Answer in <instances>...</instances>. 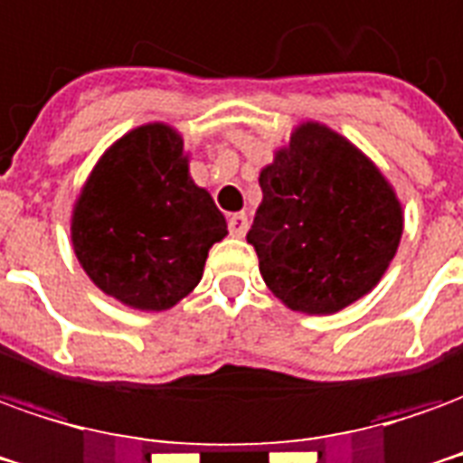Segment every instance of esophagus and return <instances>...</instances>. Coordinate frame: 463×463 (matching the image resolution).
<instances>
[{
	"instance_id": "34e87169",
	"label": "esophagus",
	"mask_w": 463,
	"mask_h": 463,
	"mask_svg": "<svg viewBox=\"0 0 463 463\" xmlns=\"http://www.w3.org/2000/svg\"><path fill=\"white\" fill-rule=\"evenodd\" d=\"M228 231L235 238H242L245 231H248V215L245 213H232L231 218H228Z\"/></svg>"
}]
</instances>
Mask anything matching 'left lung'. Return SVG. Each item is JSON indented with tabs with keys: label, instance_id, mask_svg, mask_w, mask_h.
Listing matches in <instances>:
<instances>
[{
	"label": "left lung",
	"instance_id": "obj_1",
	"mask_svg": "<svg viewBox=\"0 0 463 463\" xmlns=\"http://www.w3.org/2000/svg\"><path fill=\"white\" fill-rule=\"evenodd\" d=\"M248 231L265 286L288 308L326 316L364 298L396 255L403 215L393 187L338 132L306 122L260 173Z\"/></svg>",
	"mask_w": 463,
	"mask_h": 463
}]
</instances>
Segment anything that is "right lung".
<instances>
[{"label":"right lung","instance_id":"add662e5","mask_svg":"<svg viewBox=\"0 0 463 463\" xmlns=\"http://www.w3.org/2000/svg\"><path fill=\"white\" fill-rule=\"evenodd\" d=\"M225 235L222 213L187 173L180 135L160 122L128 132L102 155L72 213L85 273L137 310H167L185 298Z\"/></svg>","mask_w":463,"mask_h":463}]
</instances>
